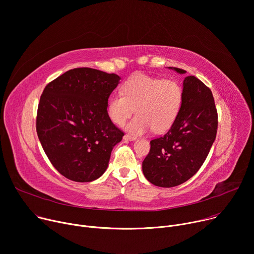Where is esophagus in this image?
<instances>
[{"label":"esophagus","instance_id":"34e87169","mask_svg":"<svg viewBox=\"0 0 254 254\" xmlns=\"http://www.w3.org/2000/svg\"><path fill=\"white\" fill-rule=\"evenodd\" d=\"M124 139H125V140H135V139H136V136L131 135V134H125V135H124Z\"/></svg>","mask_w":254,"mask_h":254}]
</instances>
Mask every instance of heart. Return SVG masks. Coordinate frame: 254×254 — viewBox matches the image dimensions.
Returning a JSON list of instances; mask_svg holds the SVG:
<instances>
[{
	"mask_svg": "<svg viewBox=\"0 0 254 254\" xmlns=\"http://www.w3.org/2000/svg\"><path fill=\"white\" fill-rule=\"evenodd\" d=\"M185 91L177 79H164L145 73H136L122 86V93H114L107 103L110 120L123 126L138 113L127 129L133 134H143L152 128L155 132L170 129L183 109Z\"/></svg>",
	"mask_w": 254,
	"mask_h": 254,
	"instance_id": "1",
	"label": "heart"
}]
</instances>
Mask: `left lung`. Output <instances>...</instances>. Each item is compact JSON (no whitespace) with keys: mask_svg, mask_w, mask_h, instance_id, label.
Returning <instances> with one entry per match:
<instances>
[{"mask_svg":"<svg viewBox=\"0 0 254 254\" xmlns=\"http://www.w3.org/2000/svg\"><path fill=\"white\" fill-rule=\"evenodd\" d=\"M184 91V106L177 121L164 135L151 140L142 162L143 175L157 187H177L195 175L216 138L218 113L211 90L190 75L185 77Z\"/></svg>","mask_w":254,"mask_h":254,"instance_id":"1","label":"left lung"}]
</instances>
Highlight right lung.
<instances>
[{
    "instance_id": "1",
    "label": "right lung",
    "mask_w": 254,
    "mask_h": 254,
    "mask_svg": "<svg viewBox=\"0 0 254 254\" xmlns=\"http://www.w3.org/2000/svg\"><path fill=\"white\" fill-rule=\"evenodd\" d=\"M120 76L90 67L67 70L45 87L38 104L36 131L42 148L61 175L88 183L107 170L124 132L107 114Z\"/></svg>"
}]
</instances>
